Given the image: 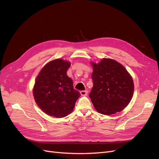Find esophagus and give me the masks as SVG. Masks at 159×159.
<instances>
[{"label":"esophagus","mask_w":159,"mask_h":159,"mask_svg":"<svg viewBox=\"0 0 159 159\" xmlns=\"http://www.w3.org/2000/svg\"><path fill=\"white\" fill-rule=\"evenodd\" d=\"M80 94H81V95H82V96H86L88 95V91H80Z\"/></svg>","instance_id":"34e87169"}]
</instances>
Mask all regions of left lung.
Listing matches in <instances>:
<instances>
[{"label": "left lung", "mask_w": 159, "mask_h": 159, "mask_svg": "<svg viewBox=\"0 0 159 159\" xmlns=\"http://www.w3.org/2000/svg\"><path fill=\"white\" fill-rule=\"evenodd\" d=\"M93 86L89 95L97 111L109 115L120 112L132 99L134 83L131 75L117 61L103 58L91 62Z\"/></svg>", "instance_id": "obj_1"}]
</instances>
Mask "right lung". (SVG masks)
<instances>
[{
  "label": "right lung",
  "instance_id": "right-lung-1",
  "mask_svg": "<svg viewBox=\"0 0 159 159\" xmlns=\"http://www.w3.org/2000/svg\"><path fill=\"white\" fill-rule=\"evenodd\" d=\"M70 62L56 59L47 63L35 80L33 95L36 104L46 114L64 117L73 111L81 95L74 89L73 81L67 75Z\"/></svg>",
  "mask_w": 159,
  "mask_h": 159
}]
</instances>
